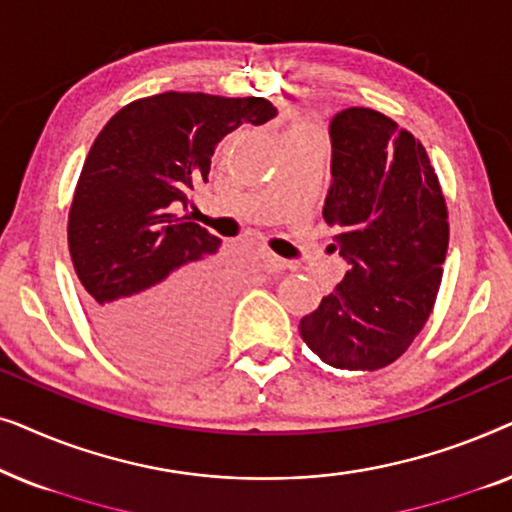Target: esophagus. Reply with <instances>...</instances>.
Wrapping results in <instances>:
<instances>
[{"label": "esophagus", "mask_w": 512, "mask_h": 512, "mask_svg": "<svg viewBox=\"0 0 512 512\" xmlns=\"http://www.w3.org/2000/svg\"><path fill=\"white\" fill-rule=\"evenodd\" d=\"M261 263L268 272H282L289 268V263H286L284 258H279L277 254H272V251H261Z\"/></svg>", "instance_id": "esophagus-1"}]
</instances>
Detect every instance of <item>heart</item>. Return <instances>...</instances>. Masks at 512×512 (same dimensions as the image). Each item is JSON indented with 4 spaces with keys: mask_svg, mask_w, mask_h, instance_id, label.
<instances>
[{
    "mask_svg": "<svg viewBox=\"0 0 512 512\" xmlns=\"http://www.w3.org/2000/svg\"><path fill=\"white\" fill-rule=\"evenodd\" d=\"M305 132H317V130H314V125H310V123H296L289 130V135H305Z\"/></svg>",
    "mask_w": 512,
    "mask_h": 512,
    "instance_id": "heart-1",
    "label": "heart"
}]
</instances>
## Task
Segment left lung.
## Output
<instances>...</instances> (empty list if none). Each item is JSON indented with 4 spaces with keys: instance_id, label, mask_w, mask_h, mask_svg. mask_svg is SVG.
Instances as JSON below:
<instances>
[{
    "instance_id": "obj_1",
    "label": "left lung",
    "mask_w": 512,
    "mask_h": 512,
    "mask_svg": "<svg viewBox=\"0 0 512 512\" xmlns=\"http://www.w3.org/2000/svg\"><path fill=\"white\" fill-rule=\"evenodd\" d=\"M331 146L324 219L349 270L298 331L328 366L368 373L394 363L429 321L447 207L422 142L380 111L335 114Z\"/></svg>"
}]
</instances>
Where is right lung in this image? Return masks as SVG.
Wrapping results in <instances>:
<instances>
[{
    "instance_id": "right-lung-1",
    "label": "right lung",
    "mask_w": 512,
    "mask_h": 512,
    "mask_svg": "<svg viewBox=\"0 0 512 512\" xmlns=\"http://www.w3.org/2000/svg\"><path fill=\"white\" fill-rule=\"evenodd\" d=\"M277 116L263 97L160 93L111 116L90 146L67 242L86 312L118 359L184 375L214 354L226 286L205 261L221 240L179 216L207 181L216 144Z\"/></svg>"
}]
</instances>
